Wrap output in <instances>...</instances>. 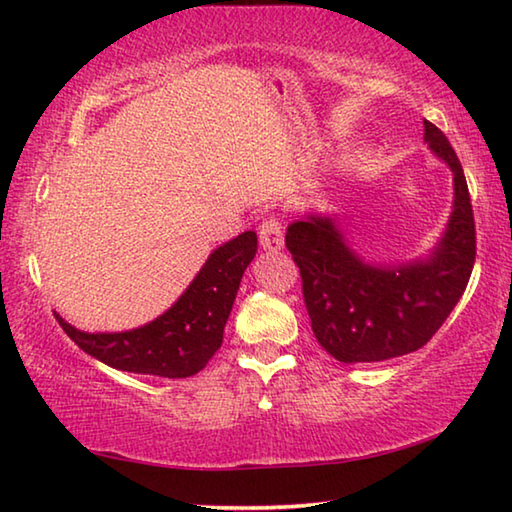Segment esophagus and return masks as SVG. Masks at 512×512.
<instances>
[{
    "label": "esophagus",
    "instance_id": "34e87169",
    "mask_svg": "<svg viewBox=\"0 0 512 512\" xmlns=\"http://www.w3.org/2000/svg\"><path fill=\"white\" fill-rule=\"evenodd\" d=\"M257 235H259V244H262L266 250H280L284 246L282 221L277 219V216H266V219L259 223Z\"/></svg>",
    "mask_w": 512,
    "mask_h": 512
}]
</instances>
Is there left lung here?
<instances>
[{
  "instance_id": "1",
  "label": "left lung",
  "mask_w": 512,
  "mask_h": 512,
  "mask_svg": "<svg viewBox=\"0 0 512 512\" xmlns=\"http://www.w3.org/2000/svg\"><path fill=\"white\" fill-rule=\"evenodd\" d=\"M424 140L454 173V212L427 262L397 268L363 264L329 219L289 225L287 248L300 268L302 298L316 341L343 363L402 357L427 345L470 282L476 228L465 173L452 144L424 119Z\"/></svg>"
}]
</instances>
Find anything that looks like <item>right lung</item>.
Instances as JSON below:
<instances>
[{"mask_svg": "<svg viewBox=\"0 0 512 512\" xmlns=\"http://www.w3.org/2000/svg\"><path fill=\"white\" fill-rule=\"evenodd\" d=\"M255 253V232H244L216 248L176 305L131 332L85 334L60 316L56 320L83 352L110 368L169 379L192 377L221 348L241 275Z\"/></svg>", "mask_w": 512, "mask_h": 512, "instance_id": "obj_1", "label": "right lung"}]
</instances>
